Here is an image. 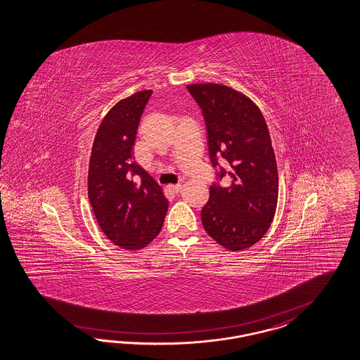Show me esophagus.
I'll list each match as a JSON object with an SVG mask.
<instances>
[{"mask_svg":"<svg viewBox=\"0 0 360 360\" xmlns=\"http://www.w3.org/2000/svg\"><path fill=\"white\" fill-rule=\"evenodd\" d=\"M181 188H182V185H181V184H178V185L169 186V190H170L173 194H178V193L181 191Z\"/></svg>","mask_w":360,"mask_h":360,"instance_id":"34e87169","label":"esophagus"}]
</instances>
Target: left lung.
Here are the masks:
<instances>
[{
	"label": "left lung",
	"mask_w": 360,
	"mask_h": 360,
	"mask_svg": "<svg viewBox=\"0 0 360 360\" xmlns=\"http://www.w3.org/2000/svg\"><path fill=\"white\" fill-rule=\"evenodd\" d=\"M187 90L205 117L217 176L200 214L205 232L228 250L250 248L269 231L278 203V167L264 117L253 101L225 85ZM224 176L231 186L219 185Z\"/></svg>",
	"instance_id": "1"
}]
</instances>
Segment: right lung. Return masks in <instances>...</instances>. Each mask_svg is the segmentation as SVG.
<instances>
[{
	"instance_id": "obj_1",
	"label": "right lung",
	"mask_w": 360,
	"mask_h": 360,
	"mask_svg": "<svg viewBox=\"0 0 360 360\" xmlns=\"http://www.w3.org/2000/svg\"><path fill=\"white\" fill-rule=\"evenodd\" d=\"M152 90L117 102L98 128L90 155L89 200L107 238L122 249L146 248L161 232L167 199L134 161L140 117Z\"/></svg>"
}]
</instances>
